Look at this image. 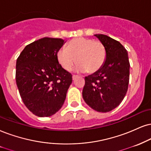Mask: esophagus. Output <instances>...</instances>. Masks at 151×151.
<instances>
[{"instance_id": "34e87169", "label": "esophagus", "mask_w": 151, "mask_h": 151, "mask_svg": "<svg viewBox=\"0 0 151 151\" xmlns=\"http://www.w3.org/2000/svg\"><path fill=\"white\" fill-rule=\"evenodd\" d=\"M78 75H73V76H72V78H73V80H75V79L76 78L78 77Z\"/></svg>"}]
</instances>
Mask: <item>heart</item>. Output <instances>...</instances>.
Listing matches in <instances>:
<instances>
[{"instance_id": "heart-1", "label": "heart", "mask_w": 151, "mask_h": 151, "mask_svg": "<svg viewBox=\"0 0 151 151\" xmlns=\"http://www.w3.org/2000/svg\"><path fill=\"white\" fill-rule=\"evenodd\" d=\"M106 53L104 45L90 38H76L67 44L66 49L61 48L57 53V59L64 70L69 71L76 61L78 71L94 73L103 66Z\"/></svg>"}]
</instances>
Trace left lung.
<instances>
[{
  "label": "left lung",
  "instance_id": "8db88e82",
  "mask_svg": "<svg viewBox=\"0 0 151 151\" xmlns=\"http://www.w3.org/2000/svg\"><path fill=\"white\" fill-rule=\"evenodd\" d=\"M106 53L103 66L86 76L83 97L89 106L106 113L120 105L127 92L129 61L127 51L120 42L104 34L94 35Z\"/></svg>",
  "mask_w": 151,
  "mask_h": 151
}]
</instances>
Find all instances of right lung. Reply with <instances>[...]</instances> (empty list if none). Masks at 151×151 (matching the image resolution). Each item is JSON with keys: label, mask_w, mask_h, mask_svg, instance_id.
<instances>
[{"label": "right lung", "mask_w": 151, "mask_h": 151, "mask_svg": "<svg viewBox=\"0 0 151 151\" xmlns=\"http://www.w3.org/2000/svg\"><path fill=\"white\" fill-rule=\"evenodd\" d=\"M61 38H42L26 46L17 59L16 83L24 105L33 114L49 117L61 109L72 75L57 59Z\"/></svg>", "instance_id": "1"}]
</instances>
